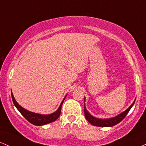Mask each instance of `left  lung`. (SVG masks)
<instances>
[{
	"instance_id": "8db88e82",
	"label": "left lung",
	"mask_w": 146,
	"mask_h": 146,
	"mask_svg": "<svg viewBox=\"0 0 146 146\" xmlns=\"http://www.w3.org/2000/svg\"><path fill=\"white\" fill-rule=\"evenodd\" d=\"M86 99H84V100ZM135 101H134V103L132 104L130 107L128 108V109H127L125 112H122L121 114H119L115 117L111 118V119H97V118L92 117L89 112L87 111L86 107L84 106V113H85V117L87 119L88 122L90 123L92 125H95V126H99V127H112L117 124L120 123L123 119H124L127 115V113L129 112L130 110L132 108V107L133 106V105L135 104Z\"/></svg>"
}]
</instances>
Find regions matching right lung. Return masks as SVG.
I'll return each instance as SVG.
<instances>
[{
	"mask_svg": "<svg viewBox=\"0 0 146 146\" xmlns=\"http://www.w3.org/2000/svg\"><path fill=\"white\" fill-rule=\"evenodd\" d=\"M65 97H66V96H65L64 99L63 100L62 103L60 104V107L58 108V109L55 112L52 113L51 114H48V115H42V114H36V113L29 112V111L27 110L24 109L23 108L21 107L20 105L16 102L15 99H14V95H13L12 92H11V98H12L13 103H14V106H16V108L18 109V110L21 112V114H22L29 122H30L31 123L34 124V125H43L56 120V119L59 117L60 114L62 105H63V101H64Z\"/></svg>",
	"mask_w": 146,
	"mask_h": 146,
	"instance_id": "add662e5",
	"label": "right lung"
}]
</instances>
